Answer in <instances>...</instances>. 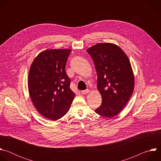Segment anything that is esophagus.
<instances>
[{
	"mask_svg": "<svg viewBox=\"0 0 161 161\" xmlns=\"http://www.w3.org/2000/svg\"><path fill=\"white\" fill-rule=\"evenodd\" d=\"M89 92H90V90L87 89V90H81V93L82 94H86L89 93Z\"/></svg>",
	"mask_w": 161,
	"mask_h": 161,
	"instance_id": "34e87169",
	"label": "esophagus"
}]
</instances>
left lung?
I'll list each match as a JSON object with an SVG mask.
<instances>
[{
    "instance_id": "obj_1",
    "label": "left lung",
    "mask_w": 161,
    "mask_h": 161,
    "mask_svg": "<svg viewBox=\"0 0 161 161\" xmlns=\"http://www.w3.org/2000/svg\"><path fill=\"white\" fill-rule=\"evenodd\" d=\"M86 52L94 63L103 100L95 112L112 118L123 109L132 94L134 80L130 63L124 51L112 43H99Z\"/></svg>"
}]
</instances>
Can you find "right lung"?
Instances as JSON below:
<instances>
[{
  "label": "right lung",
  "mask_w": 161,
  "mask_h": 161,
  "mask_svg": "<svg viewBox=\"0 0 161 161\" xmlns=\"http://www.w3.org/2000/svg\"><path fill=\"white\" fill-rule=\"evenodd\" d=\"M71 50H47L34 60L28 86L32 101L42 115L55 121L67 113L75 94L65 68Z\"/></svg>",
  "instance_id": "obj_1"
}]
</instances>
